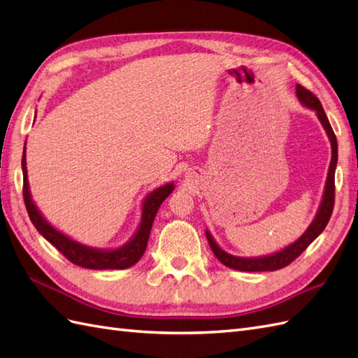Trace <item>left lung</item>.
<instances>
[{"instance_id": "obj_1", "label": "left lung", "mask_w": 358, "mask_h": 358, "mask_svg": "<svg viewBox=\"0 0 358 358\" xmlns=\"http://www.w3.org/2000/svg\"><path fill=\"white\" fill-rule=\"evenodd\" d=\"M296 96L302 106L310 108V110H313V112L316 113L317 119L320 121V124H322L324 130L328 136L329 143H331V162H329L328 177H327V182H325L322 201H320V206L317 208V213L313 219V222L308 225L304 234H302L298 241L290 243L289 246L282 248L281 251H277V252L269 254V255H263V257H237V255L228 254L216 243L213 236L210 234V231L207 230L206 231L207 241H208L210 248H212L213 254L216 255V259L222 264H225V266L231 268V269L243 271V272H263V271H278L281 268H286L287 264H290L296 257H299V255L306 251L307 246L325 230L329 217H331L333 207H334V172H336V166H337L336 134L333 131L331 125H329V121L324 112L322 104H320V101L313 94H311L310 90L296 85Z\"/></svg>"}]
</instances>
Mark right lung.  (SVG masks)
Masks as SVG:
<instances>
[{
	"mask_svg": "<svg viewBox=\"0 0 358 358\" xmlns=\"http://www.w3.org/2000/svg\"><path fill=\"white\" fill-rule=\"evenodd\" d=\"M22 173H24V203L27 212L31 219L33 225L36 227L45 239L65 255V257L77 266L86 269H127L133 266L142 259V255L148 245L151 227L154 217L157 215L162 203L166 199L173 190V182H166L164 186H160L151 194L146 195L142 204V216L141 224L137 227L136 233L127 243L115 250H98L92 246L80 243L74 239H71L66 234L54 228L47 219L42 216L39 208L36 207L34 201L31 199L30 187H29V176H27V159H25V146L22 152Z\"/></svg>",
	"mask_w": 358,
	"mask_h": 358,
	"instance_id": "1",
	"label": "right lung"
}]
</instances>
